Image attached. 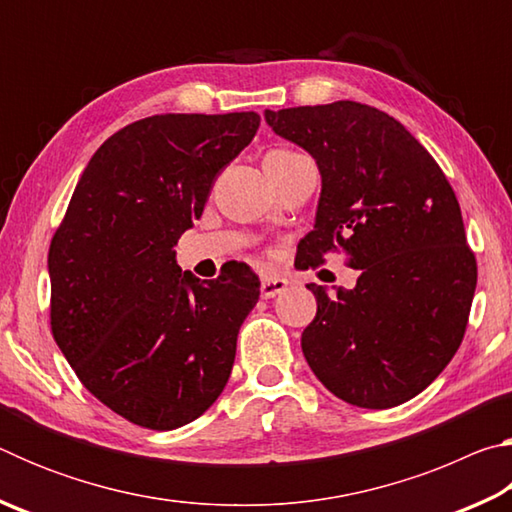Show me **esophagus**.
I'll return each mask as SVG.
<instances>
[{"label":"esophagus","mask_w":512,"mask_h":512,"mask_svg":"<svg viewBox=\"0 0 512 512\" xmlns=\"http://www.w3.org/2000/svg\"><path fill=\"white\" fill-rule=\"evenodd\" d=\"M289 289V280L287 277H280V275H271V277H264L262 280V298H275L280 296Z\"/></svg>","instance_id":"esophagus-1"}]
</instances>
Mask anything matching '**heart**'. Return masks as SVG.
<instances>
[{
    "label": "heart",
    "instance_id": "1",
    "mask_svg": "<svg viewBox=\"0 0 512 512\" xmlns=\"http://www.w3.org/2000/svg\"><path fill=\"white\" fill-rule=\"evenodd\" d=\"M268 155H271V158H287V155H291V151H271Z\"/></svg>",
    "mask_w": 512,
    "mask_h": 512
}]
</instances>
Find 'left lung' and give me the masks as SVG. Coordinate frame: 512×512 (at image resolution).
<instances>
[{
  "label": "left lung",
  "mask_w": 512,
  "mask_h": 512,
  "mask_svg": "<svg viewBox=\"0 0 512 512\" xmlns=\"http://www.w3.org/2000/svg\"><path fill=\"white\" fill-rule=\"evenodd\" d=\"M316 160L323 189L298 268L343 248L354 289L309 284L316 318L302 352L329 393L391 409L422 393L461 345L476 289L461 207L443 169L400 121L366 103L266 110Z\"/></svg>",
  "instance_id": "1"
}]
</instances>
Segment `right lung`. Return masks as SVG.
Masks as SVG:
<instances>
[{"mask_svg":"<svg viewBox=\"0 0 512 512\" xmlns=\"http://www.w3.org/2000/svg\"><path fill=\"white\" fill-rule=\"evenodd\" d=\"M257 128V112L133 121L92 155L51 239V334L81 384L140 427H183L228 384L257 275L232 264L201 282L173 248Z\"/></svg>","mask_w":512,"mask_h":512,"instance_id":"right-lung-1","label":"right lung"}]
</instances>
